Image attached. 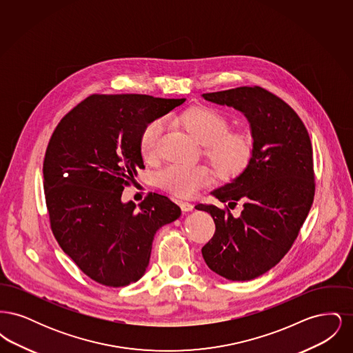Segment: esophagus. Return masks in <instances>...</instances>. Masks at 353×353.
Listing matches in <instances>:
<instances>
[{
	"mask_svg": "<svg viewBox=\"0 0 353 353\" xmlns=\"http://www.w3.org/2000/svg\"><path fill=\"white\" fill-rule=\"evenodd\" d=\"M180 208H181V210H183V212H192V210L194 209L193 203L186 201H180Z\"/></svg>",
	"mask_w": 353,
	"mask_h": 353,
	"instance_id": "obj_1",
	"label": "esophagus"
}]
</instances>
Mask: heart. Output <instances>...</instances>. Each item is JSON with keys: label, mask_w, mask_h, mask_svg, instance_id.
Returning a JSON list of instances; mask_svg holds the SVG:
<instances>
[{"label": "heart", "mask_w": 353, "mask_h": 353, "mask_svg": "<svg viewBox=\"0 0 353 353\" xmlns=\"http://www.w3.org/2000/svg\"><path fill=\"white\" fill-rule=\"evenodd\" d=\"M186 131L202 145L205 154L221 177L233 179L249 167L254 153V140L243 131H229V121L209 107H192L179 118ZM163 119L150 121L140 134V151L145 160H154L164 132ZM213 170L208 165L170 164L159 173V184L180 197H192L209 184Z\"/></svg>", "instance_id": "1"}]
</instances>
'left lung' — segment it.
I'll return each instance as SVG.
<instances>
[{
	"instance_id": "left-lung-1",
	"label": "left lung",
	"mask_w": 353,
	"mask_h": 353,
	"mask_svg": "<svg viewBox=\"0 0 353 353\" xmlns=\"http://www.w3.org/2000/svg\"><path fill=\"white\" fill-rule=\"evenodd\" d=\"M206 101L234 107L250 123L254 153L249 167L232 183L213 190L219 201L234 209L199 203L216 223L202 256L221 276L252 281L274 268L291 249L315 196L310 134L298 114L268 90L236 87L202 94Z\"/></svg>"
}]
</instances>
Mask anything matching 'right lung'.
<instances>
[{
	"label": "right lung",
	"instance_id": "add662e5",
	"mask_svg": "<svg viewBox=\"0 0 353 353\" xmlns=\"http://www.w3.org/2000/svg\"><path fill=\"white\" fill-rule=\"evenodd\" d=\"M185 99L94 94L55 127L43 160L51 232L92 281L108 287L137 282L151 258L156 232L181 216L167 196L150 193L139 206L123 203L144 169L140 134Z\"/></svg>",
	"mask_w": 353,
	"mask_h": 353
}]
</instances>
